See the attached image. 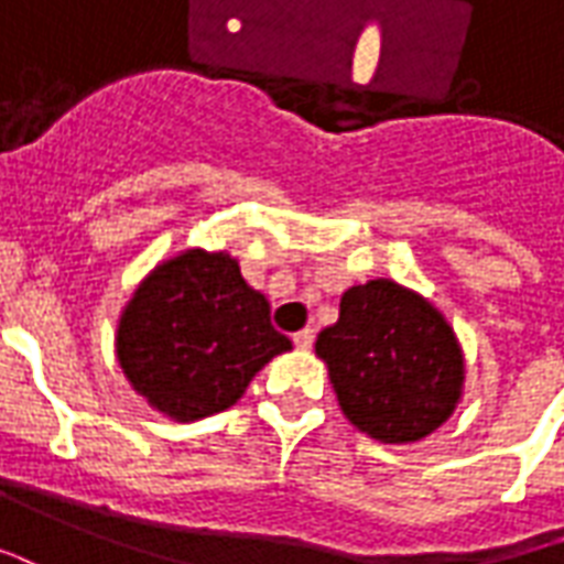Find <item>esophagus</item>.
Segmentation results:
<instances>
[{"mask_svg":"<svg viewBox=\"0 0 564 564\" xmlns=\"http://www.w3.org/2000/svg\"><path fill=\"white\" fill-rule=\"evenodd\" d=\"M312 343H315V330H312V327H303V330L294 333V345H297L300 351L312 348Z\"/></svg>","mask_w":564,"mask_h":564,"instance_id":"1","label":"esophagus"}]
</instances>
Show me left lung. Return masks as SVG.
<instances>
[{
  "mask_svg": "<svg viewBox=\"0 0 564 564\" xmlns=\"http://www.w3.org/2000/svg\"><path fill=\"white\" fill-rule=\"evenodd\" d=\"M315 355L327 364L345 417L384 445L421 442L463 400L466 360L454 327L393 279L348 288L339 322L318 333Z\"/></svg>",
  "mask_w": 564,
  "mask_h": 564,
  "instance_id": "8db88e82",
  "label": "left lung"
}]
</instances>
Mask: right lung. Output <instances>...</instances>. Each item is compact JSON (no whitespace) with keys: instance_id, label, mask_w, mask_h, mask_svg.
Instances as JSON below:
<instances>
[{"instance_id":"right-lung-1","label":"right lung","mask_w":564,"mask_h":564,"mask_svg":"<svg viewBox=\"0 0 564 564\" xmlns=\"http://www.w3.org/2000/svg\"><path fill=\"white\" fill-rule=\"evenodd\" d=\"M282 351L291 339L270 324V303L228 252L167 258L119 315V367L155 412L180 423L231 409Z\"/></svg>"}]
</instances>
